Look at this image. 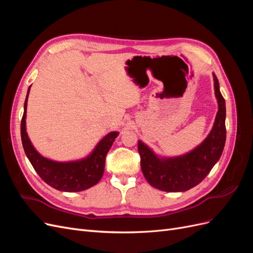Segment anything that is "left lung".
I'll return each instance as SVG.
<instances>
[{
    "mask_svg": "<svg viewBox=\"0 0 253 253\" xmlns=\"http://www.w3.org/2000/svg\"><path fill=\"white\" fill-rule=\"evenodd\" d=\"M213 79L218 111L211 132L198 147L185 155L163 158L138 141L141 170L152 187L166 192H183L197 186L220 158L226 142V103L215 74Z\"/></svg>",
    "mask_w": 253,
    "mask_h": 253,
    "instance_id": "1",
    "label": "left lung"
}]
</instances>
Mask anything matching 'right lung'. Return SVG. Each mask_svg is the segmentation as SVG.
Instances as JSON below:
<instances>
[{"mask_svg": "<svg viewBox=\"0 0 253 253\" xmlns=\"http://www.w3.org/2000/svg\"><path fill=\"white\" fill-rule=\"evenodd\" d=\"M27 96L24 102V114L21 121V138L25 154L40 177L59 191L64 192H79L93 187L101 179L104 172L105 156L110 151L118 132H111L100 140L90 154L76 162L59 163L43 157L28 138L26 133V109Z\"/></svg>", "mask_w": 253, "mask_h": 253, "instance_id": "1", "label": "right lung"}]
</instances>
